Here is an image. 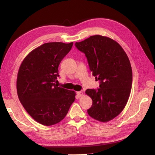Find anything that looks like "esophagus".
Returning <instances> with one entry per match:
<instances>
[{
  "instance_id": "esophagus-1",
  "label": "esophagus",
  "mask_w": 155,
  "mask_h": 155,
  "mask_svg": "<svg viewBox=\"0 0 155 155\" xmlns=\"http://www.w3.org/2000/svg\"><path fill=\"white\" fill-rule=\"evenodd\" d=\"M77 95H78V97H81V96L83 95V92H82V91L77 92Z\"/></svg>"
}]
</instances>
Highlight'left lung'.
<instances>
[{
    "mask_svg": "<svg viewBox=\"0 0 155 155\" xmlns=\"http://www.w3.org/2000/svg\"><path fill=\"white\" fill-rule=\"evenodd\" d=\"M84 53L99 88L87 89L92 107L87 110L91 117L108 122L123 111L131 92L133 73L129 60L120 45L114 40L101 35L92 36L76 43Z\"/></svg>",
    "mask_w": 155,
    "mask_h": 155,
    "instance_id": "left-lung-1",
    "label": "left lung"
}]
</instances>
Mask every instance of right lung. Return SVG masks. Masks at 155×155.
I'll list each match as a JSON object with an SVG mask.
<instances>
[{
    "label": "right lung",
    "mask_w": 155,
    "mask_h": 155,
    "mask_svg": "<svg viewBox=\"0 0 155 155\" xmlns=\"http://www.w3.org/2000/svg\"><path fill=\"white\" fill-rule=\"evenodd\" d=\"M73 43H45L24 59L17 78L19 99L29 114L45 126L58 123L75 99V92L55 84L58 66Z\"/></svg>",
    "instance_id": "1"
}]
</instances>
